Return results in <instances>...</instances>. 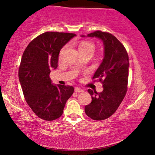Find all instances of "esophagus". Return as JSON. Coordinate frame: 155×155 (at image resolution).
Returning <instances> with one entry per match:
<instances>
[{"label":"esophagus","mask_w":155,"mask_h":155,"mask_svg":"<svg viewBox=\"0 0 155 155\" xmlns=\"http://www.w3.org/2000/svg\"><path fill=\"white\" fill-rule=\"evenodd\" d=\"M75 92H83V90L81 88H79V87H75Z\"/></svg>","instance_id":"esophagus-1"}]
</instances>
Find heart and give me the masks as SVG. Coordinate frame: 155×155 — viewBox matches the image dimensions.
<instances>
[{
	"instance_id": "heart-1",
	"label": "heart",
	"mask_w": 155,
	"mask_h": 155,
	"mask_svg": "<svg viewBox=\"0 0 155 155\" xmlns=\"http://www.w3.org/2000/svg\"><path fill=\"white\" fill-rule=\"evenodd\" d=\"M81 50H91L94 52V44L90 43V42H84V43L80 44L79 47V51Z\"/></svg>"
}]
</instances>
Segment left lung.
Returning a JSON list of instances; mask_svg holds the SVG:
<instances>
[{
	"label": "left lung",
	"instance_id": "8db88e82",
	"mask_svg": "<svg viewBox=\"0 0 155 155\" xmlns=\"http://www.w3.org/2000/svg\"><path fill=\"white\" fill-rule=\"evenodd\" d=\"M87 37L99 38L104 44L103 61L93 77V79L99 80L102 83L103 91L97 93L88 90L92 96V102L84 107L87 116L93 120H101L115 113L126 96L128 55L124 45L111 34L96 31Z\"/></svg>",
	"mask_w": 155,
	"mask_h": 155
}]
</instances>
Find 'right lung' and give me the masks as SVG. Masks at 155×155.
Segmentation results:
<instances>
[{"label": "right lung", "instance_id": "obj_1", "mask_svg": "<svg viewBox=\"0 0 155 155\" xmlns=\"http://www.w3.org/2000/svg\"><path fill=\"white\" fill-rule=\"evenodd\" d=\"M75 36L47 31L33 39L23 53L19 80L27 103L41 119L53 120L62 116L65 103L73 94V87L52 84L49 74L58 67L61 48Z\"/></svg>", "mask_w": 155, "mask_h": 155}]
</instances>
